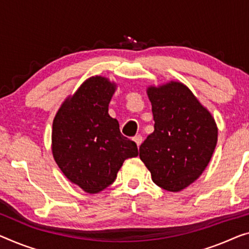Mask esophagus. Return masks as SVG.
I'll use <instances>...</instances> for the list:
<instances>
[{"label":"esophagus","instance_id":"34e87169","mask_svg":"<svg viewBox=\"0 0 249 249\" xmlns=\"http://www.w3.org/2000/svg\"><path fill=\"white\" fill-rule=\"evenodd\" d=\"M142 141H143V139H142V136L141 135H136L135 137H134V142L136 143V145H137V147H139L141 144H142Z\"/></svg>","mask_w":249,"mask_h":249}]
</instances>
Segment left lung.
Segmentation results:
<instances>
[{
  "label": "left lung",
  "instance_id": "obj_1",
  "mask_svg": "<svg viewBox=\"0 0 249 249\" xmlns=\"http://www.w3.org/2000/svg\"><path fill=\"white\" fill-rule=\"evenodd\" d=\"M154 132L140 146V159L153 182L178 192L205 171L218 141L216 121L190 89L171 80L148 86Z\"/></svg>",
  "mask_w": 249,
  "mask_h": 249
}]
</instances>
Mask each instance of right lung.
Listing matches in <instances>:
<instances>
[{"label":"right lung","mask_w":249,"mask_h":249,"mask_svg":"<svg viewBox=\"0 0 249 249\" xmlns=\"http://www.w3.org/2000/svg\"><path fill=\"white\" fill-rule=\"evenodd\" d=\"M117 85L92 76L61 104L53 118L51 151L70 182L87 194H98L112 184L128 158L139 154L136 144L121 134L108 105Z\"/></svg>","instance_id":"obj_1"}]
</instances>
